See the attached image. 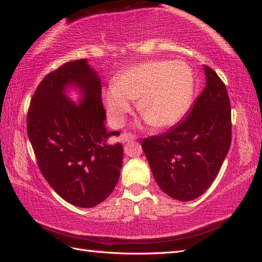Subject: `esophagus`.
<instances>
[{"instance_id":"esophagus-1","label":"esophagus","mask_w":262,"mask_h":262,"mask_svg":"<svg viewBox=\"0 0 262 262\" xmlns=\"http://www.w3.org/2000/svg\"><path fill=\"white\" fill-rule=\"evenodd\" d=\"M120 140L122 143H127V142L135 141L136 136L134 134H130V133H123V134H121V136H120Z\"/></svg>"}]
</instances>
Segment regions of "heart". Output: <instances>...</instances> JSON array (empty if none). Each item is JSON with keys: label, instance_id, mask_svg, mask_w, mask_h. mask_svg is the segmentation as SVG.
Wrapping results in <instances>:
<instances>
[{"label": "heart", "instance_id": "b5f03b06", "mask_svg": "<svg viewBox=\"0 0 262 262\" xmlns=\"http://www.w3.org/2000/svg\"><path fill=\"white\" fill-rule=\"evenodd\" d=\"M193 92V73L184 61L149 60L128 67L104 92L111 122L122 125L130 111L128 100L137 99V112L155 128L178 122Z\"/></svg>", "mask_w": 262, "mask_h": 262}]
</instances>
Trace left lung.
I'll return each instance as SVG.
<instances>
[{
  "label": "left lung",
  "mask_w": 262,
  "mask_h": 262,
  "mask_svg": "<svg viewBox=\"0 0 262 262\" xmlns=\"http://www.w3.org/2000/svg\"><path fill=\"white\" fill-rule=\"evenodd\" d=\"M206 88L185 120L142 141L155 180L179 201L202 195L219 174L231 145V105L225 84L205 66Z\"/></svg>",
  "instance_id": "left-lung-1"
}]
</instances>
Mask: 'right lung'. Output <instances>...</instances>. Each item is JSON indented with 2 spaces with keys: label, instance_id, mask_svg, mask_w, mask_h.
<instances>
[{
  "label": "right lung",
  "instance_id": "1",
  "mask_svg": "<svg viewBox=\"0 0 262 262\" xmlns=\"http://www.w3.org/2000/svg\"><path fill=\"white\" fill-rule=\"evenodd\" d=\"M81 89L82 104L64 95ZM98 75L86 59L70 61L46 75L31 99L28 135L39 170L51 187L74 206L91 208L112 193L120 177L122 145L107 144Z\"/></svg>",
  "mask_w": 262,
  "mask_h": 262
}]
</instances>
